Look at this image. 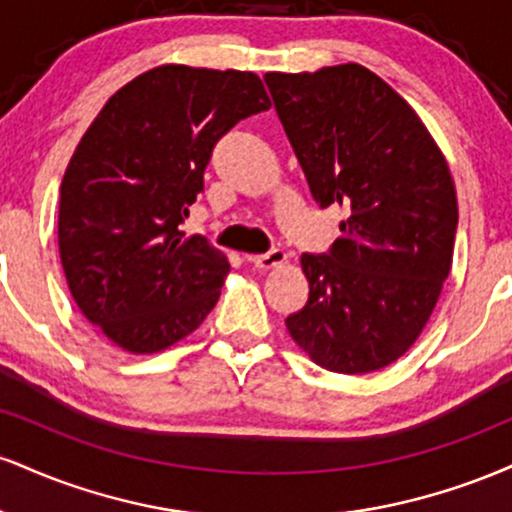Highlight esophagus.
I'll return each instance as SVG.
<instances>
[{
  "mask_svg": "<svg viewBox=\"0 0 512 512\" xmlns=\"http://www.w3.org/2000/svg\"><path fill=\"white\" fill-rule=\"evenodd\" d=\"M248 260L260 269H274V267H281V264L289 262V255H286L284 250H269V252H264V255H252V257H248Z\"/></svg>",
  "mask_w": 512,
  "mask_h": 512,
  "instance_id": "34e87169",
  "label": "esophagus"
}]
</instances>
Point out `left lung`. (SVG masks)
I'll list each match as a JSON object with an SVG mask.
<instances>
[{"label":"left lung","mask_w":512,"mask_h":512,"mask_svg":"<svg viewBox=\"0 0 512 512\" xmlns=\"http://www.w3.org/2000/svg\"><path fill=\"white\" fill-rule=\"evenodd\" d=\"M320 207L346 219L330 255H303L310 296L286 330L332 373H373L424 332L455 250L457 192L416 110L361 64L264 74Z\"/></svg>","instance_id":"1"}]
</instances>
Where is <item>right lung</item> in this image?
Wrapping results in <instances>:
<instances>
[{
  "mask_svg": "<svg viewBox=\"0 0 512 512\" xmlns=\"http://www.w3.org/2000/svg\"><path fill=\"white\" fill-rule=\"evenodd\" d=\"M260 76L161 64L108 98L60 185V260L74 303L129 354L192 334L226 281L228 257L180 231L211 149L269 110Z\"/></svg>",
  "mask_w": 512,
  "mask_h": 512,
  "instance_id": "obj_1",
  "label": "right lung"
}]
</instances>
